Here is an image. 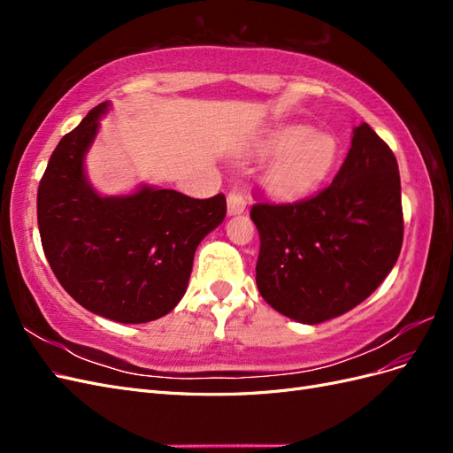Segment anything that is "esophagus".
<instances>
[{
	"instance_id": "esophagus-1",
	"label": "esophagus",
	"mask_w": 453,
	"mask_h": 453,
	"mask_svg": "<svg viewBox=\"0 0 453 453\" xmlns=\"http://www.w3.org/2000/svg\"><path fill=\"white\" fill-rule=\"evenodd\" d=\"M245 205H248V200L238 190H230L228 196H226V208H228V215H238L245 210Z\"/></svg>"
}]
</instances>
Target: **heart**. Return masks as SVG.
Returning <instances> with one entry per match:
<instances>
[{
    "label": "heart",
    "mask_w": 453,
    "mask_h": 453,
    "mask_svg": "<svg viewBox=\"0 0 453 453\" xmlns=\"http://www.w3.org/2000/svg\"><path fill=\"white\" fill-rule=\"evenodd\" d=\"M268 150L276 153L266 170V183L280 196H300L325 181L338 162V142L304 125L273 132Z\"/></svg>",
    "instance_id": "heart-1"
}]
</instances>
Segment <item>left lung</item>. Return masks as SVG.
<instances>
[{"label": "left lung", "mask_w": 453, "mask_h": 453, "mask_svg": "<svg viewBox=\"0 0 453 453\" xmlns=\"http://www.w3.org/2000/svg\"><path fill=\"white\" fill-rule=\"evenodd\" d=\"M251 208L258 230L257 287L287 318L315 325L361 304L403 248L401 175L389 145L366 122L353 130L334 180L296 202Z\"/></svg>", "instance_id": "obj_1"}]
</instances>
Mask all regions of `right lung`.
Returning a JSON list of instances; mask_svg holds the SVG:
<instances>
[{
  "label": "right lung",
  "instance_id": "1",
  "mask_svg": "<svg viewBox=\"0 0 453 453\" xmlns=\"http://www.w3.org/2000/svg\"><path fill=\"white\" fill-rule=\"evenodd\" d=\"M107 105L90 109L52 150L37 188L39 236L54 276L81 306L119 323H147L185 295L195 251L223 223L226 198L150 187L122 198L96 195L83 157Z\"/></svg>",
  "mask_w": 453,
  "mask_h": 453
}]
</instances>
